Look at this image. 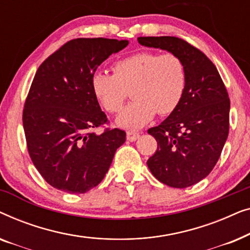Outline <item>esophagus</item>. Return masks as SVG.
Returning a JSON list of instances; mask_svg holds the SVG:
<instances>
[{
    "label": "esophagus",
    "mask_w": 250,
    "mask_h": 250,
    "mask_svg": "<svg viewBox=\"0 0 250 250\" xmlns=\"http://www.w3.org/2000/svg\"><path fill=\"white\" fill-rule=\"evenodd\" d=\"M126 138H127L128 141L134 142L140 138V133H135V132H127L126 133Z\"/></svg>",
    "instance_id": "obj_1"
}]
</instances>
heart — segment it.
Returning a JSON list of instances; mask_svg holds the SVG:
<instances>
[{
	"label": "heart",
	"mask_w": 250,
	"mask_h": 250,
	"mask_svg": "<svg viewBox=\"0 0 250 250\" xmlns=\"http://www.w3.org/2000/svg\"><path fill=\"white\" fill-rule=\"evenodd\" d=\"M114 75L98 70L91 78L95 99L107 112L123 107L127 92L133 101L121 112L116 124L138 131L159 115H169L182 100L186 70L179 57L172 53L138 52L112 64Z\"/></svg>",
	"instance_id": "1"
}]
</instances>
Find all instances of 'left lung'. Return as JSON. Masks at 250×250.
I'll use <instances>...</instances> for the list:
<instances>
[{
  "label": "left lung",
  "instance_id": "left-lung-1",
  "mask_svg": "<svg viewBox=\"0 0 250 250\" xmlns=\"http://www.w3.org/2000/svg\"><path fill=\"white\" fill-rule=\"evenodd\" d=\"M146 47L165 50L182 61L186 88L177 108L148 129L157 151L146 162L150 172L172 188L205 179L220 158L229 134L230 99L214 63L186 41L173 36L139 37Z\"/></svg>",
  "mask_w": 250,
  "mask_h": 250
}]
</instances>
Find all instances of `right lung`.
Returning a JSON list of instances; mask_svg holds the SVG:
<instances>
[{"mask_svg":"<svg viewBox=\"0 0 250 250\" xmlns=\"http://www.w3.org/2000/svg\"><path fill=\"white\" fill-rule=\"evenodd\" d=\"M127 45L126 40L76 39L36 71L22 124L33 164L58 190L85 193L97 187L125 142L122 129L91 132L108 122L92 92L91 78L109 56Z\"/></svg>","mask_w":250,"mask_h":250,"instance_id":"obj_1","label":"right lung"}]
</instances>
